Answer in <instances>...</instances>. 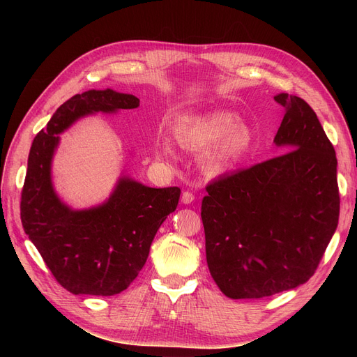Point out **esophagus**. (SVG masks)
Segmentation results:
<instances>
[{
    "label": "esophagus",
    "instance_id": "34e87169",
    "mask_svg": "<svg viewBox=\"0 0 357 357\" xmlns=\"http://www.w3.org/2000/svg\"><path fill=\"white\" fill-rule=\"evenodd\" d=\"M181 201H182V204H185V205L191 204V202L194 201V195H192V192H190V191H183V192H182V197H181Z\"/></svg>",
    "mask_w": 357,
    "mask_h": 357
}]
</instances>
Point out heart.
I'll use <instances>...</instances> for the list:
<instances>
[{"mask_svg":"<svg viewBox=\"0 0 357 357\" xmlns=\"http://www.w3.org/2000/svg\"><path fill=\"white\" fill-rule=\"evenodd\" d=\"M174 137L182 149L198 152L199 171L208 178L230 172L248 158L255 143L253 130L229 111L185 119L174 127ZM155 156L172 163L176 150L167 139H162L155 146Z\"/></svg>","mask_w":357,"mask_h":357,"instance_id":"1","label":"heart"}]
</instances>
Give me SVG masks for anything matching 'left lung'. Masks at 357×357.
<instances>
[{"instance_id": "8db88e82", "label": "left lung", "mask_w": 357, "mask_h": 357, "mask_svg": "<svg viewBox=\"0 0 357 357\" xmlns=\"http://www.w3.org/2000/svg\"><path fill=\"white\" fill-rule=\"evenodd\" d=\"M275 101L285 116L273 143L287 153L213 181L201 205L210 273L233 299L305 284L339 222L337 159L324 128L303 98L282 92Z\"/></svg>"}]
</instances>
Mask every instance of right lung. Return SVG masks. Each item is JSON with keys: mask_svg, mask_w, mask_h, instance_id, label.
<instances>
[{"mask_svg": "<svg viewBox=\"0 0 357 357\" xmlns=\"http://www.w3.org/2000/svg\"><path fill=\"white\" fill-rule=\"evenodd\" d=\"M140 105L131 93L89 89L63 102L33 140L22 192L23 229L56 280L75 295L123 292L144 266L150 245L178 207L181 190L150 188L124 174L109 197L75 210L56 194L52 163L63 131L86 116Z\"/></svg>", "mask_w": 357, "mask_h": 357, "instance_id": "obj_1", "label": "right lung"}]
</instances>
